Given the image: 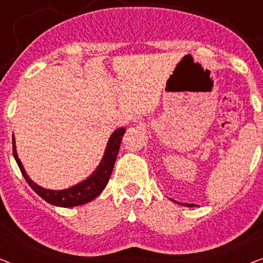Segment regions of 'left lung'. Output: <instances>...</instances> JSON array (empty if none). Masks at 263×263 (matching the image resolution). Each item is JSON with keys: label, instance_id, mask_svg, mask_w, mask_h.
Masks as SVG:
<instances>
[{"label": "left lung", "instance_id": "1", "mask_svg": "<svg viewBox=\"0 0 263 263\" xmlns=\"http://www.w3.org/2000/svg\"><path fill=\"white\" fill-rule=\"evenodd\" d=\"M185 206H188V207H194V204H193V203H186Z\"/></svg>", "mask_w": 263, "mask_h": 263}]
</instances>
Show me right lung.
Masks as SVG:
<instances>
[{
  "instance_id": "1",
  "label": "right lung",
  "mask_w": 263,
  "mask_h": 263,
  "mask_svg": "<svg viewBox=\"0 0 263 263\" xmlns=\"http://www.w3.org/2000/svg\"><path fill=\"white\" fill-rule=\"evenodd\" d=\"M124 132V128H120L111 135L109 142H107L105 154H104L102 163L99 164L98 168L93 172L92 176H89L87 179L79 183V184L64 190H49L42 188V186L35 184L33 181H31L30 177L26 175V172H25V168L23 166V164H21L19 157H17L14 136L13 156L15 158L17 166H19L21 174H23L25 179H26L28 185H30L43 200L53 204V206L59 207L80 206V204H85L89 202V201H92L93 199H96L106 186L111 176V172L114 170V165L115 161H116L118 149H120L121 146L122 136H123Z\"/></svg>"
}]
</instances>
